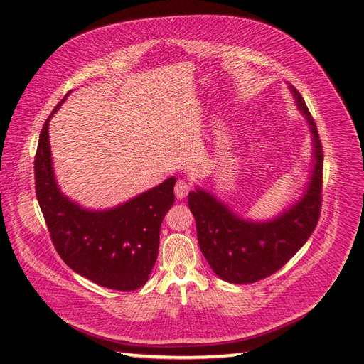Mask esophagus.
I'll return each instance as SVG.
<instances>
[{
  "label": "esophagus",
  "mask_w": 364,
  "mask_h": 364,
  "mask_svg": "<svg viewBox=\"0 0 364 364\" xmlns=\"http://www.w3.org/2000/svg\"><path fill=\"white\" fill-rule=\"evenodd\" d=\"M191 189H192V184L189 181L178 180V181H176V184H175V197L183 200L186 195L189 193Z\"/></svg>",
  "instance_id": "esophagus-1"
}]
</instances>
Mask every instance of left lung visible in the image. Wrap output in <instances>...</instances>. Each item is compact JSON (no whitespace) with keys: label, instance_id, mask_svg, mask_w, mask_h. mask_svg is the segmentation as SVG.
Returning <instances> with one entry per match:
<instances>
[{"label":"left lung","instance_id":"obj_1","mask_svg":"<svg viewBox=\"0 0 364 364\" xmlns=\"http://www.w3.org/2000/svg\"><path fill=\"white\" fill-rule=\"evenodd\" d=\"M291 89L314 139V171L303 197L269 221L240 218L206 191H192L188 197L201 252L212 271L229 283H255L275 274L300 250L320 218L323 146L303 97L294 86Z\"/></svg>","mask_w":364,"mask_h":364}]
</instances>
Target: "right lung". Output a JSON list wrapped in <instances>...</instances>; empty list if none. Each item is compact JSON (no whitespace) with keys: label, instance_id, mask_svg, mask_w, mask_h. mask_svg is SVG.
I'll return each instance as SVG.
<instances>
[{"label":"right lung","instance_id":"obj_1","mask_svg":"<svg viewBox=\"0 0 364 364\" xmlns=\"http://www.w3.org/2000/svg\"><path fill=\"white\" fill-rule=\"evenodd\" d=\"M63 101L46 119L35 155L36 200L52 243L81 277L115 291H135L146 284L156 262L160 228L175 201L176 178L107 210H87L69 200L55 180L49 144V121Z\"/></svg>","mask_w":364,"mask_h":364}]
</instances>
